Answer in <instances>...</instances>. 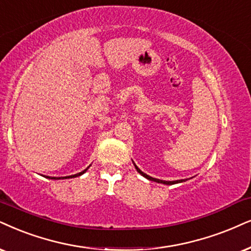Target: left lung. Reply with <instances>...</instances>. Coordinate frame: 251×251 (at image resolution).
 Instances as JSON below:
<instances>
[{"label":"left lung","mask_w":251,"mask_h":251,"mask_svg":"<svg viewBox=\"0 0 251 251\" xmlns=\"http://www.w3.org/2000/svg\"><path fill=\"white\" fill-rule=\"evenodd\" d=\"M135 166V164H134ZM135 169L138 170V173H140L142 176L144 177H146V178L147 179H149V180H154V182H157V183H162V184H167V185H171V184H176V183H182V182H185V179H180V180H173V182H168V180H161V179H157V178H153V177H151V176H148V175H146V174H144L142 173V171L139 169L138 167L135 166Z\"/></svg>","instance_id":"1"}]
</instances>
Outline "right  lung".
Returning <instances> with one entry per match:
<instances>
[{
  "label": "right lung",
  "instance_id": "obj_1",
  "mask_svg": "<svg viewBox=\"0 0 251 251\" xmlns=\"http://www.w3.org/2000/svg\"><path fill=\"white\" fill-rule=\"evenodd\" d=\"M87 169H88V168H87ZM87 169L83 170V171H81V173H78V174H75V175H73V176H68V177H59V179H60V178H73V177H77V176H81L82 174H84L85 171H87ZM49 178H50V177H49ZM53 178H55V177H53Z\"/></svg>",
  "mask_w": 251,
  "mask_h": 251
}]
</instances>
